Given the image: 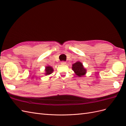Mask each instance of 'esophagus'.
Segmentation results:
<instances>
[{
    "label": "esophagus",
    "mask_w": 126,
    "mask_h": 126,
    "mask_svg": "<svg viewBox=\"0 0 126 126\" xmlns=\"http://www.w3.org/2000/svg\"><path fill=\"white\" fill-rule=\"evenodd\" d=\"M61 64H65L66 62H65V61H62L61 62Z\"/></svg>",
    "instance_id": "34e87169"
}]
</instances>
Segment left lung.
I'll use <instances>...</instances> for the list:
<instances>
[{"mask_svg":"<svg viewBox=\"0 0 126 126\" xmlns=\"http://www.w3.org/2000/svg\"><path fill=\"white\" fill-rule=\"evenodd\" d=\"M72 69L76 75L79 77L83 76L87 72L86 69L84 68L82 63L80 62H77L73 64Z\"/></svg>","mask_w":126,"mask_h":126,"instance_id":"left-lung-1","label":"left lung"}]
</instances>
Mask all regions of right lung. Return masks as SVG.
I'll return each mask as SVG.
<instances>
[{"label": "right lung", "mask_w": 126, "mask_h": 126, "mask_svg": "<svg viewBox=\"0 0 126 126\" xmlns=\"http://www.w3.org/2000/svg\"><path fill=\"white\" fill-rule=\"evenodd\" d=\"M45 75H49L52 74V73L53 71V69L51 66H47L46 67H45Z\"/></svg>", "instance_id": "right-lung-1"}]
</instances>
